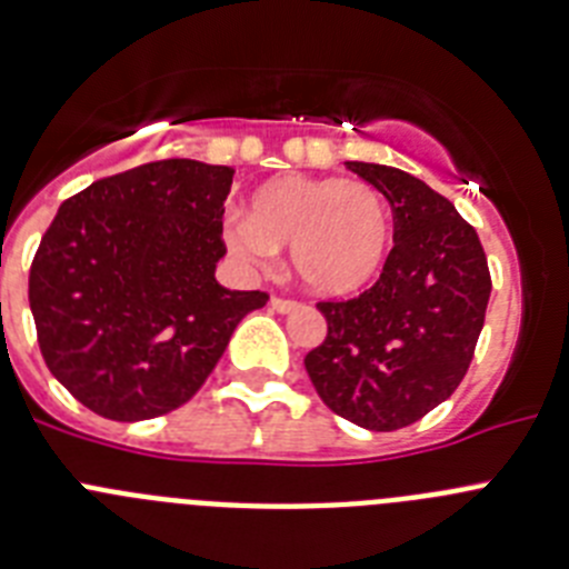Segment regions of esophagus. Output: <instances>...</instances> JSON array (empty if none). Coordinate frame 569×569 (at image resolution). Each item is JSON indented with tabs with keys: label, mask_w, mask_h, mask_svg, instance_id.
<instances>
[{
	"label": "esophagus",
	"mask_w": 569,
	"mask_h": 569,
	"mask_svg": "<svg viewBox=\"0 0 569 569\" xmlns=\"http://www.w3.org/2000/svg\"><path fill=\"white\" fill-rule=\"evenodd\" d=\"M272 309L280 311V315H286V311H295L297 309V300H289V297H272Z\"/></svg>",
	"instance_id": "obj_1"
}]
</instances>
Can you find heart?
Listing matches in <instances>:
<instances>
[{
    "label": "heart",
    "instance_id": "heart-1",
    "mask_svg": "<svg viewBox=\"0 0 569 569\" xmlns=\"http://www.w3.org/2000/svg\"><path fill=\"white\" fill-rule=\"evenodd\" d=\"M391 232V207L373 183L283 176L254 192L249 218L227 223V243L258 266L291 249L297 278L311 291L348 297L380 274Z\"/></svg>",
    "mask_w": 569,
    "mask_h": 569
}]
</instances>
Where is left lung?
I'll return each instance as SVG.
<instances>
[{
    "label": "left lung",
    "mask_w": 569,
    "mask_h": 569,
    "mask_svg": "<svg viewBox=\"0 0 569 569\" xmlns=\"http://www.w3.org/2000/svg\"><path fill=\"white\" fill-rule=\"evenodd\" d=\"M346 167L391 203L393 249L371 289L317 303L329 331L306 371L337 417L399 431L465 380L493 283L479 234L448 198L393 167Z\"/></svg>",
    "instance_id": "8db88e82"
}]
</instances>
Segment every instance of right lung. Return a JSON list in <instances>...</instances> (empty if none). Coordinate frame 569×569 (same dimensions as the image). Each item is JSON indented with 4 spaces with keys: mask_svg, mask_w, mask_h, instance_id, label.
Here are the masks:
<instances>
[{
    "mask_svg": "<svg viewBox=\"0 0 569 569\" xmlns=\"http://www.w3.org/2000/svg\"><path fill=\"white\" fill-rule=\"evenodd\" d=\"M232 167L167 158L101 178L61 203L30 263L28 300L50 373L116 422L196 397L266 291L214 280L227 254Z\"/></svg>",
    "mask_w": 569,
    "mask_h": 569,
    "instance_id": "right-lung-1",
    "label": "right lung"
}]
</instances>
